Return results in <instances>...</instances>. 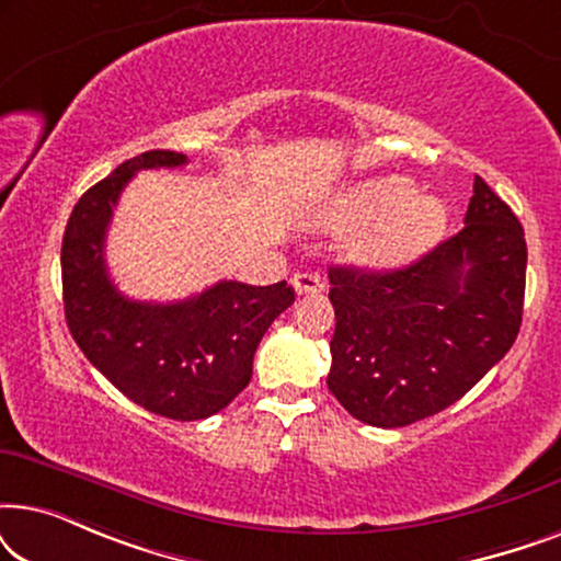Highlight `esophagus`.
Instances as JSON below:
<instances>
[{
  "instance_id": "1",
  "label": "esophagus",
  "mask_w": 561,
  "mask_h": 561,
  "mask_svg": "<svg viewBox=\"0 0 561 561\" xmlns=\"http://www.w3.org/2000/svg\"><path fill=\"white\" fill-rule=\"evenodd\" d=\"M294 288L298 296L304 294H321L324 290V280L319 273H296L294 275Z\"/></svg>"
}]
</instances>
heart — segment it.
Returning a JSON list of instances; mask_svg holds the SVG:
<instances>
[{"mask_svg":"<svg viewBox=\"0 0 561 561\" xmlns=\"http://www.w3.org/2000/svg\"><path fill=\"white\" fill-rule=\"evenodd\" d=\"M321 219L334 227H357L347 240L350 255L375 267L411 263L447 229V209L439 198L416 194V186L401 175L347 186L321 209Z\"/></svg>","mask_w":561,"mask_h":561,"instance_id":"heart-1","label":"heart"}]
</instances>
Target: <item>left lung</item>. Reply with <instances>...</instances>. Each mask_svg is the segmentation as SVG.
<instances>
[{"instance_id":"1","label":"left lung","mask_w":561,"mask_h":561,"mask_svg":"<svg viewBox=\"0 0 561 561\" xmlns=\"http://www.w3.org/2000/svg\"><path fill=\"white\" fill-rule=\"evenodd\" d=\"M329 390L363 424L409 426L459 401L516 342L524 227L474 175L455 237L398 271L329 267Z\"/></svg>"}]
</instances>
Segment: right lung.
<instances>
[{
    "label": "right lung",
    "mask_w": 561,
    "mask_h": 561,
    "mask_svg": "<svg viewBox=\"0 0 561 561\" xmlns=\"http://www.w3.org/2000/svg\"><path fill=\"white\" fill-rule=\"evenodd\" d=\"M186 163L188 158L173 150L125 160L79 198L60 248L64 309L76 344L129 401L175 421L214 416L248 388L260 340L296 298L286 280L273 286L221 280L173 304L119 294L104 263L119 194L137 171Z\"/></svg>",
    "instance_id": "obj_1"
}]
</instances>
